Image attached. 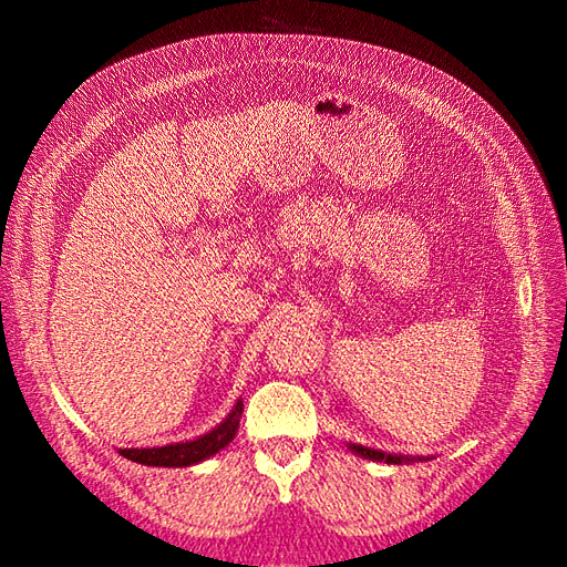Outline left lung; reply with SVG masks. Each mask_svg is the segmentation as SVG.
Returning <instances> with one entry per match:
<instances>
[{
  "label": "left lung",
  "instance_id": "1",
  "mask_svg": "<svg viewBox=\"0 0 567 567\" xmlns=\"http://www.w3.org/2000/svg\"><path fill=\"white\" fill-rule=\"evenodd\" d=\"M348 451L360 455V457H368V461H375V463H388V465H402V463H421V461H431L429 455H400V453H388V451H375V449H368V445H360V443H346Z\"/></svg>",
  "mask_w": 567,
  "mask_h": 567
}]
</instances>
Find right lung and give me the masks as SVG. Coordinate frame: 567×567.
Wrapping results in <instances>:
<instances>
[{
    "instance_id": "add662e5",
    "label": "right lung",
    "mask_w": 567,
    "mask_h": 567,
    "mask_svg": "<svg viewBox=\"0 0 567 567\" xmlns=\"http://www.w3.org/2000/svg\"><path fill=\"white\" fill-rule=\"evenodd\" d=\"M240 414H244V402L238 400L221 424H216L212 431L204 433V436H197L195 441L158 445V449H122L118 453L128 457V461L141 463V465H153V467L197 465L202 461H207V457L216 455L234 441Z\"/></svg>"
}]
</instances>
